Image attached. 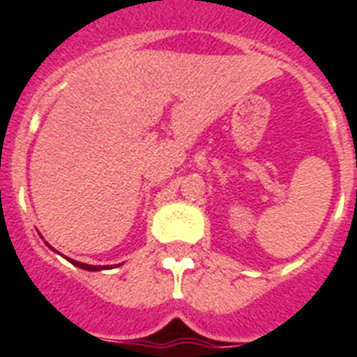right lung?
I'll return each instance as SVG.
<instances>
[{
  "label": "right lung",
  "instance_id": "obj_1",
  "mask_svg": "<svg viewBox=\"0 0 357 357\" xmlns=\"http://www.w3.org/2000/svg\"><path fill=\"white\" fill-rule=\"evenodd\" d=\"M46 245H48V243H46ZM50 248H52L53 252H56L53 247H50ZM66 259H68V257H66ZM68 261L71 264H75V266L82 268V270H87V272H100V270H105V266H94V264H85V263H80V261H75V259H68ZM109 268H112V266H109Z\"/></svg>",
  "mask_w": 357,
  "mask_h": 357
}]
</instances>
